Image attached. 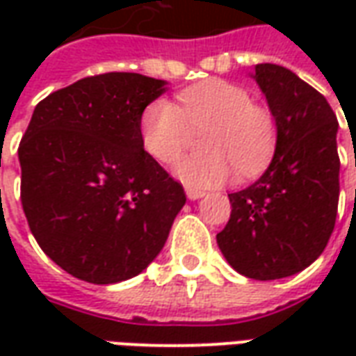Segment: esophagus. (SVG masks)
Listing matches in <instances>:
<instances>
[{
  "label": "esophagus",
  "instance_id": "esophagus-1",
  "mask_svg": "<svg viewBox=\"0 0 356 356\" xmlns=\"http://www.w3.org/2000/svg\"><path fill=\"white\" fill-rule=\"evenodd\" d=\"M185 193H186V198H188V200H200L202 196L206 194L204 191H198V188H193V186H186Z\"/></svg>",
  "mask_w": 356,
  "mask_h": 356
}]
</instances>
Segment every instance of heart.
Wrapping results in <instances>:
<instances>
[{"label": "heart", "instance_id": "heart-1", "mask_svg": "<svg viewBox=\"0 0 356 356\" xmlns=\"http://www.w3.org/2000/svg\"><path fill=\"white\" fill-rule=\"evenodd\" d=\"M181 106L158 99L140 118V140L154 160L173 163L188 147L193 131L208 129L202 148L208 152L183 158L175 175L186 186L213 188L236 173L254 175L267 163L276 143L273 112L252 102L236 83L208 80L179 95Z\"/></svg>", "mask_w": 356, "mask_h": 356}]
</instances>
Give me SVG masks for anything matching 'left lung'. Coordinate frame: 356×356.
<instances>
[{
  "mask_svg": "<svg viewBox=\"0 0 356 356\" xmlns=\"http://www.w3.org/2000/svg\"><path fill=\"white\" fill-rule=\"evenodd\" d=\"M255 83L276 120L273 160L261 177L229 194L231 219L217 246L254 280L307 268L328 244L339 198L337 118L328 101L284 66H255Z\"/></svg>",
  "mask_w": 356,
  "mask_h": 356,
  "instance_id": "8db88e82",
  "label": "left lung"
}]
</instances>
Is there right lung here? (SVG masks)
Segmentation results:
<instances>
[{
    "mask_svg": "<svg viewBox=\"0 0 356 356\" xmlns=\"http://www.w3.org/2000/svg\"><path fill=\"white\" fill-rule=\"evenodd\" d=\"M165 91V80L108 72L35 106L19 147L20 200L40 248L68 275L116 284L162 252L186 196L145 152L140 118Z\"/></svg>",
    "mask_w": 356,
    "mask_h": 356,
    "instance_id": "1",
    "label": "right lung"
}]
</instances>
